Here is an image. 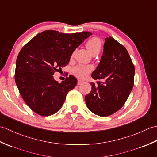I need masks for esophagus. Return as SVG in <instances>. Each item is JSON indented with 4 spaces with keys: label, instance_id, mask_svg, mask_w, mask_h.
<instances>
[{
    "label": "esophagus",
    "instance_id": "34e87169",
    "mask_svg": "<svg viewBox=\"0 0 157 157\" xmlns=\"http://www.w3.org/2000/svg\"><path fill=\"white\" fill-rule=\"evenodd\" d=\"M83 82H84V81L83 80V79H79L78 80V85L81 84H82Z\"/></svg>",
    "mask_w": 157,
    "mask_h": 157
}]
</instances>
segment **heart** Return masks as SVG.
<instances>
[{
    "label": "heart",
    "mask_w": 157,
    "mask_h": 157,
    "mask_svg": "<svg viewBox=\"0 0 157 157\" xmlns=\"http://www.w3.org/2000/svg\"><path fill=\"white\" fill-rule=\"evenodd\" d=\"M86 45L92 54L96 51L99 52L100 50H101V41L99 40L98 38L93 37L89 39L86 42ZM93 69H94V67L92 65H81L75 67L73 70V73L75 76L78 77L79 78H85L90 73Z\"/></svg>",
    "instance_id": "b5f03b06"
}]
</instances>
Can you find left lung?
I'll return each mask as SVG.
<instances>
[{
    "label": "left lung",
    "instance_id": "1",
    "mask_svg": "<svg viewBox=\"0 0 157 157\" xmlns=\"http://www.w3.org/2000/svg\"><path fill=\"white\" fill-rule=\"evenodd\" d=\"M135 68L127 49L112 38H105L101 61L92 73L96 83L86 95L88 108L94 114L107 117L124 105L134 87Z\"/></svg>",
    "mask_w": 157,
    "mask_h": 157
}]
</instances>
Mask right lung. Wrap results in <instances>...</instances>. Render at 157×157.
<instances>
[{
    "instance_id": "obj_1",
    "label": "right lung",
    "mask_w": 157,
    "mask_h": 157,
    "mask_svg": "<svg viewBox=\"0 0 157 157\" xmlns=\"http://www.w3.org/2000/svg\"><path fill=\"white\" fill-rule=\"evenodd\" d=\"M92 35L90 32L40 33L23 46L16 60L15 79L23 101L41 116L55 114L78 80L73 75L61 83L53 75L68 64L73 52Z\"/></svg>"
}]
</instances>
